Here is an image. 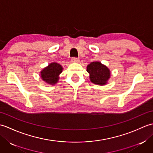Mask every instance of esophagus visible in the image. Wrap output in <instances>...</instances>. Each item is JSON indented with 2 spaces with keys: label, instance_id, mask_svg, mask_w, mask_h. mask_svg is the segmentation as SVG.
<instances>
[{
  "label": "esophagus",
  "instance_id": "34e87169",
  "mask_svg": "<svg viewBox=\"0 0 153 153\" xmlns=\"http://www.w3.org/2000/svg\"><path fill=\"white\" fill-rule=\"evenodd\" d=\"M71 62L73 63H77L79 62V59L77 58H72L71 59Z\"/></svg>",
  "mask_w": 153,
  "mask_h": 153
}]
</instances>
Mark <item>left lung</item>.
Instances as JSON below:
<instances>
[{
	"mask_svg": "<svg viewBox=\"0 0 153 153\" xmlns=\"http://www.w3.org/2000/svg\"><path fill=\"white\" fill-rule=\"evenodd\" d=\"M87 71L90 75L91 82L97 85H105L110 77V70L100 62H91L87 66Z\"/></svg>",
	"mask_w": 153,
	"mask_h": 153,
	"instance_id": "1",
	"label": "left lung"
}]
</instances>
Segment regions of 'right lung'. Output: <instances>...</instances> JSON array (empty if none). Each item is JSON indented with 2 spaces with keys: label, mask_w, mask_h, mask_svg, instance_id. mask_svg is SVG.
Segmentation results:
<instances>
[{
  "label": "right lung",
  "mask_w": 153,
  "mask_h": 153,
  "mask_svg": "<svg viewBox=\"0 0 153 153\" xmlns=\"http://www.w3.org/2000/svg\"><path fill=\"white\" fill-rule=\"evenodd\" d=\"M62 67L59 64L51 63L41 71V79L48 84L54 85L58 82L59 75L62 73Z\"/></svg>",
  "instance_id": "add662e5"
}]
</instances>
